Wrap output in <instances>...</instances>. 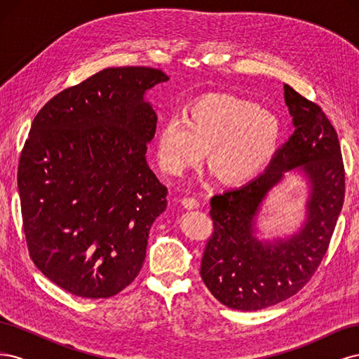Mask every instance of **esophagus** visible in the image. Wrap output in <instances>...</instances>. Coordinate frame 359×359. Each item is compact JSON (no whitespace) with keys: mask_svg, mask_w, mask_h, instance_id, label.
<instances>
[{"mask_svg":"<svg viewBox=\"0 0 359 359\" xmlns=\"http://www.w3.org/2000/svg\"><path fill=\"white\" fill-rule=\"evenodd\" d=\"M181 203L184 205V208L187 210H194V208H199V201L196 198H191V196H186L181 199Z\"/></svg>","mask_w":359,"mask_h":359,"instance_id":"esophagus-1","label":"esophagus"}]
</instances>
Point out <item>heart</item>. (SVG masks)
Listing matches in <instances>:
<instances>
[{"label": "heart", "instance_id": "obj_1", "mask_svg": "<svg viewBox=\"0 0 359 359\" xmlns=\"http://www.w3.org/2000/svg\"><path fill=\"white\" fill-rule=\"evenodd\" d=\"M281 136L280 119L259 104L231 94L203 95L187 116L170 115L158 128L156 156L169 175L198 166L205 151L214 175L227 186L255 178L273 157Z\"/></svg>", "mask_w": 359, "mask_h": 359}]
</instances>
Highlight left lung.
<instances>
[{
    "instance_id": "1",
    "label": "left lung",
    "mask_w": 359,
    "mask_h": 359,
    "mask_svg": "<svg viewBox=\"0 0 359 359\" xmlns=\"http://www.w3.org/2000/svg\"><path fill=\"white\" fill-rule=\"evenodd\" d=\"M295 132L262 175L211 199L214 232L201 276L226 307L256 311L287 299L307 283L327 253L344 202V166L335 128L320 107L285 85ZM309 182L306 219L287 237L262 241L257 219L267 194L285 173Z\"/></svg>"
}]
</instances>
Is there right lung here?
<instances>
[{
    "instance_id": "1",
    "label": "right lung",
    "mask_w": 359,
    "mask_h": 359,
    "mask_svg": "<svg viewBox=\"0 0 359 359\" xmlns=\"http://www.w3.org/2000/svg\"><path fill=\"white\" fill-rule=\"evenodd\" d=\"M168 74L109 67L50 99L31 124L18 169L36 266L82 298H109L139 274L166 186L147 161L157 115L145 94Z\"/></svg>"
}]
</instances>
